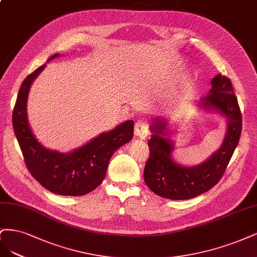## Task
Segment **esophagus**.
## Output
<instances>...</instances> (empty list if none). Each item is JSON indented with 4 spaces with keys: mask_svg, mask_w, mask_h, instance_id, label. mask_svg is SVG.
<instances>
[{
    "mask_svg": "<svg viewBox=\"0 0 257 257\" xmlns=\"http://www.w3.org/2000/svg\"><path fill=\"white\" fill-rule=\"evenodd\" d=\"M135 134L141 139H145L150 134L148 123L145 120H138L135 125Z\"/></svg>",
    "mask_w": 257,
    "mask_h": 257,
    "instance_id": "34e87169",
    "label": "esophagus"
}]
</instances>
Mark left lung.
Instances as JSON below:
<instances>
[{
  "instance_id": "1",
  "label": "left lung",
  "mask_w": 257,
  "mask_h": 257,
  "mask_svg": "<svg viewBox=\"0 0 257 257\" xmlns=\"http://www.w3.org/2000/svg\"><path fill=\"white\" fill-rule=\"evenodd\" d=\"M205 110L217 111L226 118L227 131L219 150L210 158L195 167H183L172 159L174 144L164 138L167 125L156 118L148 141L150 158L144 169V180L154 193L170 200H189L216 186L224 174L238 145L242 130V116L230 80L221 73L211 80L208 95L201 99Z\"/></svg>"
}]
</instances>
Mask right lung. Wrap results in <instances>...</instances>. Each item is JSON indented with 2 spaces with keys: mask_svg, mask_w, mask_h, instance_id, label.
Instances as JSON below:
<instances>
[{
  "mask_svg": "<svg viewBox=\"0 0 257 257\" xmlns=\"http://www.w3.org/2000/svg\"><path fill=\"white\" fill-rule=\"evenodd\" d=\"M59 55L56 53L48 61ZM45 67L40 66L22 82L13 112L15 135L28 170L41 186L60 195H84L102 183L113 154L134 137L135 122L123 121L69 154L47 150L33 135L27 112L30 87Z\"/></svg>",
  "mask_w": 257,
  "mask_h": 257,
  "instance_id": "obj_1",
  "label": "right lung"
}]
</instances>
